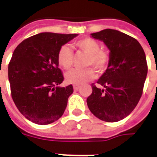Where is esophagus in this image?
<instances>
[{
	"mask_svg": "<svg viewBox=\"0 0 157 157\" xmlns=\"http://www.w3.org/2000/svg\"><path fill=\"white\" fill-rule=\"evenodd\" d=\"M73 88H74V90H75V91H78L79 89H80V86H73Z\"/></svg>",
	"mask_w": 157,
	"mask_h": 157,
	"instance_id": "obj_1",
	"label": "esophagus"
}]
</instances>
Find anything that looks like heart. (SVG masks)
<instances>
[{
  "label": "heart",
  "mask_w": 157,
  "mask_h": 157,
  "mask_svg": "<svg viewBox=\"0 0 157 157\" xmlns=\"http://www.w3.org/2000/svg\"><path fill=\"white\" fill-rule=\"evenodd\" d=\"M74 48L79 52L87 55L86 66H92L98 72H103L109 65V55L108 52L100 48L99 43L92 38L79 39L73 44ZM74 59V54L67 45H63L57 53L59 65L65 70L71 68ZM95 77V71L92 68L85 70H72L65 75L67 83L75 86L84 85Z\"/></svg>",
  "instance_id": "heart-1"
}]
</instances>
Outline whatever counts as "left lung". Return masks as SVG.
Masks as SVG:
<instances>
[{
    "label": "left lung",
    "mask_w": 157,
    "mask_h": 157,
    "mask_svg": "<svg viewBox=\"0 0 157 157\" xmlns=\"http://www.w3.org/2000/svg\"><path fill=\"white\" fill-rule=\"evenodd\" d=\"M110 50L109 66L86 99L90 111L105 122H118L130 113L141 98L147 75L144 49L137 40L114 29L91 34Z\"/></svg>",
    "instance_id": "left-lung-1"
}]
</instances>
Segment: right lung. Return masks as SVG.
Here are the masks:
<instances>
[{
    "mask_svg": "<svg viewBox=\"0 0 157 157\" xmlns=\"http://www.w3.org/2000/svg\"><path fill=\"white\" fill-rule=\"evenodd\" d=\"M76 33H41L20 43L8 65L13 102L26 118L45 125L58 120L65 112L73 86H59L64 81L57 53Z\"/></svg>",
    "mask_w": 157,
    "mask_h": 157,
    "instance_id": "add662e5",
    "label": "right lung"
}]
</instances>
